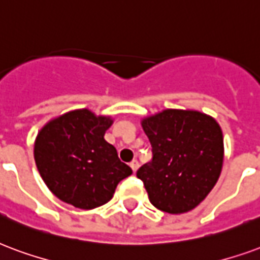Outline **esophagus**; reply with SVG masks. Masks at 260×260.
Wrapping results in <instances>:
<instances>
[{"label": "esophagus", "mask_w": 260, "mask_h": 260, "mask_svg": "<svg viewBox=\"0 0 260 260\" xmlns=\"http://www.w3.org/2000/svg\"><path fill=\"white\" fill-rule=\"evenodd\" d=\"M129 165L134 172H136V171H138V168H139V162H138V159H134V161H132Z\"/></svg>", "instance_id": "obj_1"}]
</instances>
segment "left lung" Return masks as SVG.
I'll use <instances>...</instances> for the list:
<instances>
[{
	"label": "left lung",
	"mask_w": 260,
	"mask_h": 260,
	"mask_svg": "<svg viewBox=\"0 0 260 260\" xmlns=\"http://www.w3.org/2000/svg\"><path fill=\"white\" fill-rule=\"evenodd\" d=\"M153 158L136 176L150 203L159 211L184 213L194 209L218 182L223 165V134L211 115L167 109L142 120Z\"/></svg>",
	"instance_id": "8db88e82"
}]
</instances>
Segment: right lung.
<instances>
[{"mask_svg":"<svg viewBox=\"0 0 260 260\" xmlns=\"http://www.w3.org/2000/svg\"><path fill=\"white\" fill-rule=\"evenodd\" d=\"M111 124V117L81 109L53 118L38 132L36 165L57 199L76 208L93 209L109 203L117 184L132 174L105 140Z\"/></svg>","mask_w":260,"mask_h":260,"instance_id":"1","label":"right lung"}]
</instances>
